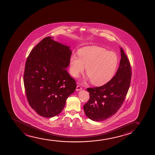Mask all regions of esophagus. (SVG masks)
Here are the masks:
<instances>
[{
	"instance_id": "34e87169",
	"label": "esophagus",
	"mask_w": 155,
	"mask_h": 155,
	"mask_svg": "<svg viewBox=\"0 0 155 155\" xmlns=\"http://www.w3.org/2000/svg\"><path fill=\"white\" fill-rule=\"evenodd\" d=\"M82 89V88L80 86H77L76 87V91H79Z\"/></svg>"
}]
</instances>
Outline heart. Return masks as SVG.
Instances as JSON below:
<instances>
[{"label": "heart", "mask_w": 155, "mask_h": 155, "mask_svg": "<svg viewBox=\"0 0 155 155\" xmlns=\"http://www.w3.org/2000/svg\"><path fill=\"white\" fill-rule=\"evenodd\" d=\"M118 63L116 53L107 51L101 47H85L79 51V56L74 54L70 58V72L77 78L84 71L91 83L101 86L107 83L114 74Z\"/></svg>", "instance_id": "obj_1"}]
</instances>
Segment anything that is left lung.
I'll list each match as a JSON object with an SVG mask.
<instances>
[{
	"instance_id": "left-lung-1",
	"label": "left lung",
	"mask_w": 155,
	"mask_h": 155,
	"mask_svg": "<svg viewBox=\"0 0 155 155\" xmlns=\"http://www.w3.org/2000/svg\"><path fill=\"white\" fill-rule=\"evenodd\" d=\"M120 66L116 74L100 87L87 88L88 101L84 105L85 114L94 121L105 120L121 107L129 89L131 69L127 56L122 48Z\"/></svg>"
}]
</instances>
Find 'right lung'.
<instances>
[{"label": "right lung", "mask_w": 155, "mask_h": 155, "mask_svg": "<svg viewBox=\"0 0 155 155\" xmlns=\"http://www.w3.org/2000/svg\"><path fill=\"white\" fill-rule=\"evenodd\" d=\"M71 55L70 47L48 36L28 56L24 74L26 95L31 107L42 117L59 114L76 88V81L66 70Z\"/></svg>", "instance_id": "1"}]
</instances>
